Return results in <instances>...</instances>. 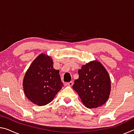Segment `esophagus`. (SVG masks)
I'll return each instance as SVG.
<instances>
[{
    "instance_id": "34e87169",
    "label": "esophagus",
    "mask_w": 134,
    "mask_h": 134,
    "mask_svg": "<svg viewBox=\"0 0 134 134\" xmlns=\"http://www.w3.org/2000/svg\"><path fill=\"white\" fill-rule=\"evenodd\" d=\"M72 85H73V83H72V81H70V82L69 83H66L65 84V86H72Z\"/></svg>"
}]
</instances>
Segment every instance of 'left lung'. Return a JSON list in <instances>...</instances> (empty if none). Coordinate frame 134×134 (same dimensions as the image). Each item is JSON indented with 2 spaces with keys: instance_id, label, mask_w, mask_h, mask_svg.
<instances>
[{
  "instance_id": "8db88e82",
  "label": "left lung",
  "mask_w": 134,
  "mask_h": 134,
  "mask_svg": "<svg viewBox=\"0 0 134 134\" xmlns=\"http://www.w3.org/2000/svg\"><path fill=\"white\" fill-rule=\"evenodd\" d=\"M79 79L72 89L77 93L86 107L96 108L103 105L109 97L110 79L100 63L93 61L83 65L78 71Z\"/></svg>"
}]
</instances>
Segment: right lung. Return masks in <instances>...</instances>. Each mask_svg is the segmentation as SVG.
<instances>
[{"label":"right lung","instance_id":"1","mask_svg":"<svg viewBox=\"0 0 134 134\" xmlns=\"http://www.w3.org/2000/svg\"><path fill=\"white\" fill-rule=\"evenodd\" d=\"M53 64L50 57L41 54L25 74V94L29 100L38 106L50 103L63 86L60 71L54 69Z\"/></svg>","mask_w":134,"mask_h":134}]
</instances>
